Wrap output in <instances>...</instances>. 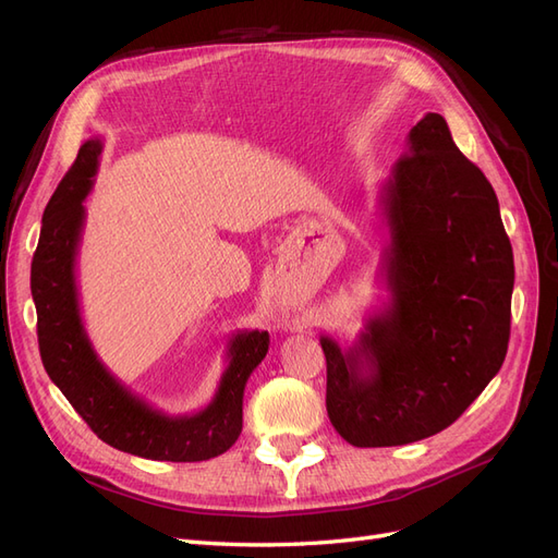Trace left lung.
<instances>
[{
    "mask_svg": "<svg viewBox=\"0 0 558 558\" xmlns=\"http://www.w3.org/2000/svg\"><path fill=\"white\" fill-rule=\"evenodd\" d=\"M379 211L388 302L349 347L320 335L326 410L353 447L445 430L498 375L510 342L514 258L498 197L440 113L410 130Z\"/></svg>",
    "mask_w": 558,
    "mask_h": 558,
    "instance_id": "8db88e82",
    "label": "left lung"
}]
</instances>
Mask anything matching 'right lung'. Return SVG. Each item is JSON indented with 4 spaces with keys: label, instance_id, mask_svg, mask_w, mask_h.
<instances>
[{
    "label": "right lung",
    "instance_id": "obj_1",
    "mask_svg": "<svg viewBox=\"0 0 558 558\" xmlns=\"http://www.w3.org/2000/svg\"><path fill=\"white\" fill-rule=\"evenodd\" d=\"M102 140L78 148L41 218L32 260L39 351L46 373L99 440L150 461L193 463L228 451L242 433L244 386L269 347L267 330H238L228 342V367L214 398L193 414L156 410L99 361L81 318L76 256L86 207L102 156Z\"/></svg>",
    "mask_w": 558,
    "mask_h": 558
}]
</instances>
